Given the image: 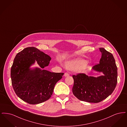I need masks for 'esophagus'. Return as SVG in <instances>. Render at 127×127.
<instances>
[{"label": "esophagus", "mask_w": 127, "mask_h": 127, "mask_svg": "<svg viewBox=\"0 0 127 127\" xmlns=\"http://www.w3.org/2000/svg\"><path fill=\"white\" fill-rule=\"evenodd\" d=\"M69 76V74L68 73H65V74H64V76L65 77H67V76Z\"/></svg>", "instance_id": "1"}]
</instances>
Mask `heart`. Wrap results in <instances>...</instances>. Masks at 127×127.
I'll use <instances>...</instances> for the list:
<instances>
[{
    "mask_svg": "<svg viewBox=\"0 0 127 127\" xmlns=\"http://www.w3.org/2000/svg\"><path fill=\"white\" fill-rule=\"evenodd\" d=\"M87 61L83 59H77L66 62V67L69 70H76L79 69L80 71L84 70L86 67Z\"/></svg>",
    "mask_w": 127,
    "mask_h": 127,
    "instance_id": "1",
    "label": "heart"
}]
</instances>
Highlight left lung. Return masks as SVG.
Returning a JSON list of instances; mask_svg holds the SVG:
<instances>
[{"label": "left lung", "instance_id": "obj_1", "mask_svg": "<svg viewBox=\"0 0 127 127\" xmlns=\"http://www.w3.org/2000/svg\"><path fill=\"white\" fill-rule=\"evenodd\" d=\"M101 58L99 63L92 69L103 75L98 77L88 76L84 73L73 75L72 92L79 99L91 103H98L112 94L117 83V67L113 55L104 48H99Z\"/></svg>", "mask_w": 127, "mask_h": 127}]
</instances>
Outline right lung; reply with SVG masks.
<instances>
[{
	"mask_svg": "<svg viewBox=\"0 0 127 127\" xmlns=\"http://www.w3.org/2000/svg\"><path fill=\"white\" fill-rule=\"evenodd\" d=\"M51 59L35 47L24 48L16 56L11 68V79L13 89L20 99L30 104H37L51 97L55 85L64 75L43 69ZM36 61L41 68L30 69Z\"/></svg>",
	"mask_w": 127,
	"mask_h": 127,
	"instance_id": "add662e5",
	"label": "right lung"
}]
</instances>
